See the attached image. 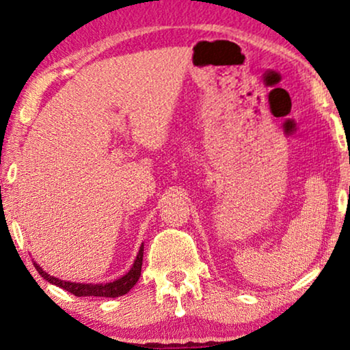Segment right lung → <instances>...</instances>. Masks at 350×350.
I'll use <instances>...</instances> for the list:
<instances>
[{
	"instance_id": "add662e5",
	"label": "right lung",
	"mask_w": 350,
	"mask_h": 350,
	"mask_svg": "<svg viewBox=\"0 0 350 350\" xmlns=\"http://www.w3.org/2000/svg\"><path fill=\"white\" fill-rule=\"evenodd\" d=\"M36 267V271L40 272L41 277L49 282L52 285L60 286L68 291V293H73L75 296H100V298H118V296L126 295L127 291H131L133 285L137 284L138 279H140L142 274V265H143V243L140 250L137 253L135 261L131 269H129L126 274L119 279L113 282H107V284H79V282H70V280H62L57 279V277L47 274L46 271H42V267L35 261L33 262Z\"/></svg>"
}]
</instances>
